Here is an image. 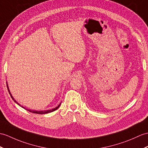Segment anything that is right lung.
<instances>
[{"label":"right lung","mask_w":148,"mask_h":148,"mask_svg":"<svg viewBox=\"0 0 148 148\" xmlns=\"http://www.w3.org/2000/svg\"><path fill=\"white\" fill-rule=\"evenodd\" d=\"M7 87H8V91H9V94H10V95H11V98H12V99H13L14 101V102H16L17 104H18V105H19L20 106H21L22 108H25V107H23V106H21V105L19 103H18V102H17L15 99H14V98H13V97L12 96V95H11V92H10V90H9V87H8V83H7ZM62 103V102H61ZM61 103H60L58 105L57 107H56L55 108H53V109H51V110H44V111H36V110H29V109H26V110H27V111H29V112H32V113H38V114H45V113H50V112H53V111H55V110H56L57 109H58V107H59V106H60V105H61Z\"/></svg>","instance_id":"obj_1"}]
</instances>
